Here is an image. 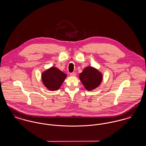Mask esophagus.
Listing matches in <instances>:
<instances>
[{"label":"esophagus","mask_w":146,"mask_h":146,"mask_svg":"<svg viewBox=\"0 0 146 146\" xmlns=\"http://www.w3.org/2000/svg\"><path fill=\"white\" fill-rule=\"evenodd\" d=\"M70 75L71 76L74 77V76H76V73H75V72H72V73H70Z\"/></svg>","instance_id":"obj_1"}]
</instances>
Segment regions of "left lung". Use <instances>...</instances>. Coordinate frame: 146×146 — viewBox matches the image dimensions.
Returning a JSON list of instances; mask_svg holds the SVG:
<instances>
[{"label": "left lung", "instance_id": "obj_1", "mask_svg": "<svg viewBox=\"0 0 146 146\" xmlns=\"http://www.w3.org/2000/svg\"><path fill=\"white\" fill-rule=\"evenodd\" d=\"M79 79L87 90H95L101 84L103 74L97 69L93 67L85 68L79 74Z\"/></svg>", "mask_w": 146, "mask_h": 146}]
</instances>
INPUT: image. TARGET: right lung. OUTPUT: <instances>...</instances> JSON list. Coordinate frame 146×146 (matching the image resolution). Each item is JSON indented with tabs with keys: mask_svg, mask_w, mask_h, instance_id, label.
Listing matches in <instances>:
<instances>
[{
	"mask_svg": "<svg viewBox=\"0 0 146 146\" xmlns=\"http://www.w3.org/2000/svg\"><path fill=\"white\" fill-rule=\"evenodd\" d=\"M67 76L55 67H52L42 73V81L43 85L49 90H57Z\"/></svg>",
	"mask_w": 146,
	"mask_h": 146,
	"instance_id": "right-lung-1",
	"label": "right lung"
}]
</instances>
